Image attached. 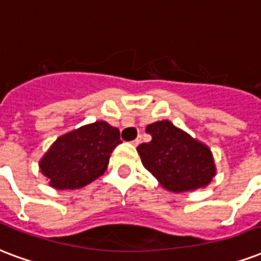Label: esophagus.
<instances>
[{"mask_svg":"<svg viewBox=\"0 0 261 261\" xmlns=\"http://www.w3.org/2000/svg\"><path fill=\"white\" fill-rule=\"evenodd\" d=\"M140 142H142V139L138 138V139H135V140H133L132 144H133V146H139V144H140Z\"/></svg>","mask_w":261,"mask_h":261,"instance_id":"34e87169","label":"esophagus"}]
</instances>
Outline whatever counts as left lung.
Instances as JSON below:
<instances>
[{
    "label": "left lung",
    "instance_id": "1",
    "mask_svg": "<svg viewBox=\"0 0 261 261\" xmlns=\"http://www.w3.org/2000/svg\"><path fill=\"white\" fill-rule=\"evenodd\" d=\"M151 142L138 147L143 165L158 183L172 193L206 187L216 176L211 148L168 119L147 125Z\"/></svg>",
    "mask_w": 261,
    "mask_h": 261
}]
</instances>
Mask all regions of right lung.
I'll return each instance as SVG.
<instances>
[{"mask_svg": "<svg viewBox=\"0 0 261 261\" xmlns=\"http://www.w3.org/2000/svg\"><path fill=\"white\" fill-rule=\"evenodd\" d=\"M119 143L118 129L106 121H96L59 136L38 166L50 187L81 189L105 173Z\"/></svg>", "mask_w": 261, "mask_h": 261, "instance_id": "right-lung-1", "label": "right lung"}]
</instances>
